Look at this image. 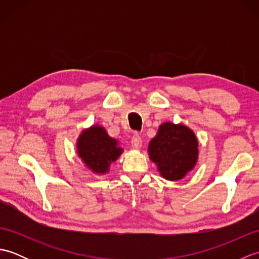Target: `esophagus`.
I'll return each mask as SVG.
<instances>
[{"label": "esophagus", "mask_w": 259, "mask_h": 259, "mask_svg": "<svg viewBox=\"0 0 259 259\" xmlns=\"http://www.w3.org/2000/svg\"><path fill=\"white\" fill-rule=\"evenodd\" d=\"M141 145H142L141 137L138 134H135L133 136V138H131V147H133L134 149H139Z\"/></svg>", "instance_id": "1"}]
</instances>
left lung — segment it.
Segmentation results:
<instances>
[{
    "instance_id": "left-lung-1",
    "label": "left lung",
    "mask_w": 259,
    "mask_h": 259,
    "mask_svg": "<svg viewBox=\"0 0 259 259\" xmlns=\"http://www.w3.org/2000/svg\"><path fill=\"white\" fill-rule=\"evenodd\" d=\"M194 133L183 124L162 123L149 144V156L163 178L179 180L190 171L198 158Z\"/></svg>"
}]
</instances>
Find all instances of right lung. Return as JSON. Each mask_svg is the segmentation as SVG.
Returning a JSON list of instances; mask_svg holds the SVG:
<instances>
[{
	"instance_id": "1",
	"label": "right lung",
	"mask_w": 259,
	"mask_h": 259,
	"mask_svg": "<svg viewBox=\"0 0 259 259\" xmlns=\"http://www.w3.org/2000/svg\"><path fill=\"white\" fill-rule=\"evenodd\" d=\"M79 156L95 172L108 171L109 164L117 160L122 149L117 140L110 138L102 126L93 125L82 133L78 141Z\"/></svg>"
}]
</instances>
